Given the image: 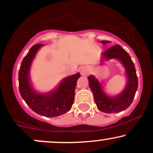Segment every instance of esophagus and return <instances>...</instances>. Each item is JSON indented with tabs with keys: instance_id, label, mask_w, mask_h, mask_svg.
Returning <instances> with one entry per match:
<instances>
[{
	"instance_id": "obj_1",
	"label": "esophagus",
	"mask_w": 153,
	"mask_h": 153,
	"mask_svg": "<svg viewBox=\"0 0 153 153\" xmlns=\"http://www.w3.org/2000/svg\"><path fill=\"white\" fill-rule=\"evenodd\" d=\"M80 72H81V74L82 75H86L87 74H88L89 72H90V69H89V68H88V67H83Z\"/></svg>"
}]
</instances>
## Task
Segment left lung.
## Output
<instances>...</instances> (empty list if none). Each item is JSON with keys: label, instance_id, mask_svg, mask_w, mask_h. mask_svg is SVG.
<instances>
[{"label": "left lung", "instance_id": "8db88e82", "mask_svg": "<svg viewBox=\"0 0 153 153\" xmlns=\"http://www.w3.org/2000/svg\"><path fill=\"white\" fill-rule=\"evenodd\" d=\"M109 41H101V43L107 44ZM104 59L117 58L119 59L126 68L128 82L124 91L117 97H108L102 91L101 86L97 79L93 75L89 76V86L94 96V101L98 108L105 113H118L127 109L134 99L138 87V79L136 74L134 62L130 56L119 45L110 47L103 52Z\"/></svg>", "mask_w": 153, "mask_h": 153}]
</instances>
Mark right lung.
Segmentation results:
<instances>
[{"mask_svg": "<svg viewBox=\"0 0 153 153\" xmlns=\"http://www.w3.org/2000/svg\"><path fill=\"white\" fill-rule=\"evenodd\" d=\"M42 44H36L23 59L19 72V88L20 94L28 105L38 114L47 117H55L71 110L74 102L75 88L79 73L67 77L53 92L46 94L36 93L31 87L29 72L31 62Z\"/></svg>", "mask_w": 153, "mask_h": 153, "instance_id": "right-lung-1", "label": "right lung"}]
</instances>
